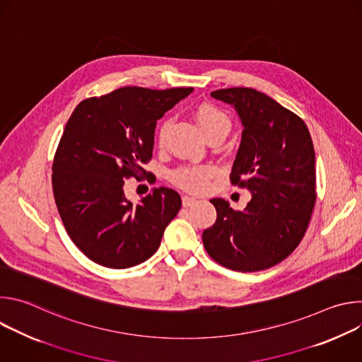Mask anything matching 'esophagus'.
I'll return each instance as SVG.
<instances>
[{
    "label": "esophagus",
    "mask_w": 362,
    "mask_h": 362,
    "mask_svg": "<svg viewBox=\"0 0 362 362\" xmlns=\"http://www.w3.org/2000/svg\"><path fill=\"white\" fill-rule=\"evenodd\" d=\"M196 202H197V200H196L194 197H192V196H183V197H182V203H183L185 208H187V206L194 204Z\"/></svg>",
    "instance_id": "1"
}]
</instances>
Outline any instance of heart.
Listing matches in <instances>:
<instances>
[{
    "mask_svg": "<svg viewBox=\"0 0 362 362\" xmlns=\"http://www.w3.org/2000/svg\"><path fill=\"white\" fill-rule=\"evenodd\" d=\"M194 117L206 139L214 134H223L226 137L232 129L229 116L214 105H200L194 112ZM169 129L170 120H165L159 129L158 139L160 146L165 144ZM216 173L218 169L215 166H187L175 170L172 173V182L187 192L200 193L208 189L211 179Z\"/></svg>",
    "mask_w": 362,
    "mask_h": 362,
    "instance_id": "heart-1",
    "label": "heart"
}]
</instances>
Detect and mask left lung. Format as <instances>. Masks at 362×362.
<instances>
[{
  "label": "left lung",
  "mask_w": 362,
  "mask_h": 362,
  "mask_svg": "<svg viewBox=\"0 0 362 362\" xmlns=\"http://www.w3.org/2000/svg\"><path fill=\"white\" fill-rule=\"evenodd\" d=\"M211 95L232 105L242 120L230 183L247 189L252 199L243 211L211 199L218 216L203 230V245L225 268L264 271L295 250L311 221L317 199L313 139L299 116L255 88H222Z\"/></svg>",
  "instance_id": "1"
}]
</instances>
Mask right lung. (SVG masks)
<instances>
[{
    "mask_svg": "<svg viewBox=\"0 0 362 362\" xmlns=\"http://www.w3.org/2000/svg\"><path fill=\"white\" fill-rule=\"evenodd\" d=\"M193 91L123 87L83 100L69 119L53 162V193L74 245L93 262L136 267L156 252L182 206L179 193L154 187L139 204L124 180L147 177L156 122Z\"/></svg>",
    "mask_w": 362,
    "mask_h": 362,
    "instance_id": "obj_1",
    "label": "right lung"
}]
</instances>
